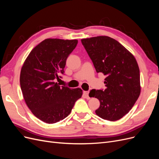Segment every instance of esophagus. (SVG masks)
I'll return each mask as SVG.
<instances>
[{
	"label": "esophagus",
	"instance_id": "34e87169",
	"mask_svg": "<svg viewBox=\"0 0 159 159\" xmlns=\"http://www.w3.org/2000/svg\"><path fill=\"white\" fill-rule=\"evenodd\" d=\"M84 95H85V97L86 99H90V97L89 96V91H84Z\"/></svg>",
	"mask_w": 159,
	"mask_h": 159
}]
</instances>
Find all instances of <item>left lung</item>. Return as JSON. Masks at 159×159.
Returning <instances> with one entry per match:
<instances>
[{
	"instance_id": "1",
	"label": "left lung",
	"mask_w": 159,
	"mask_h": 159,
	"mask_svg": "<svg viewBox=\"0 0 159 159\" xmlns=\"http://www.w3.org/2000/svg\"><path fill=\"white\" fill-rule=\"evenodd\" d=\"M81 41L97 73L107 76L105 90L92 89L89 93L91 98L99 100L95 113L103 119L117 121L129 113L141 93L140 71L135 57L109 36L83 38Z\"/></svg>"
}]
</instances>
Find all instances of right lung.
Segmentation results:
<instances>
[{
    "label": "right lung",
    "instance_id": "right-lung-1",
    "mask_svg": "<svg viewBox=\"0 0 159 159\" xmlns=\"http://www.w3.org/2000/svg\"><path fill=\"white\" fill-rule=\"evenodd\" d=\"M78 42L47 38L34 48L22 67L20 84L24 99L32 113L46 123H56L68 116L83 94L80 88L55 82L58 74H64L66 60Z\"/></svg>",
    "mask_w": 159,
    "mask_h": 159
}]
</instances>
